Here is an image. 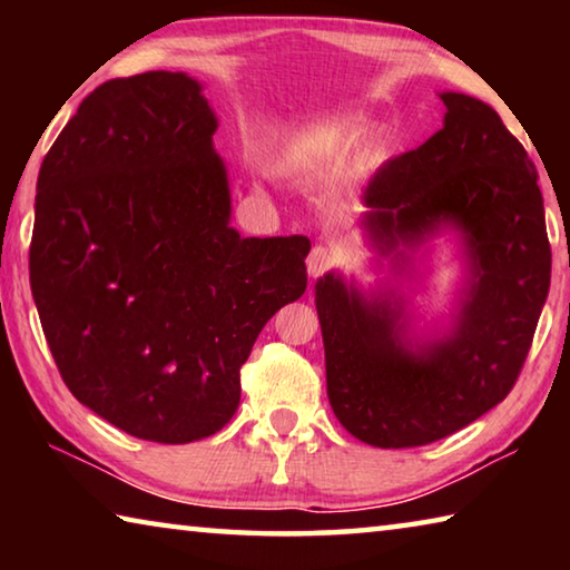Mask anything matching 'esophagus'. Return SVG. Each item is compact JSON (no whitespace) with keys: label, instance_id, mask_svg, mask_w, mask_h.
Masks as SVG:
<instances>
[{"label":"esophagus","instance_id":"esophagus-1","mask_svg":"<svg viewBox=\"0 0 570 570\" xmlns=\"http://www.w3.org/2000/svg\"><path fill=\"white\" fill-rule=\"evenodd\" d=\"M336 262V254L330 246H314L312 254L306 258V272L308 276H322L332 268V264Z\"/></svg>","mask_w":570,"mask_h":570}]
</instances>
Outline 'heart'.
Segmentation results:
<instances>
[{"label":"heart","mask_w":570,"mask_h":570,"mask_svg":"<svg viewBox=\"0 0 570 570\" xmlns=\"http://www.w3.org/2000/svg\"><path fill=\"white\" fill-rule=\"evenodd\" d=\"M360 132V120L344 118V115H334V118H316L296 128L286 130L282 138L274 142L272 153H268V163L276 173H306L314 168H322L332 163L350 148L354 135ZM387 156L382 138H372L366 142L362 163L364 166H377Z\"/></svg>","instance_id":"heart-1"}]
</instances>
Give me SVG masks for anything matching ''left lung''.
<instances>
[{
    "label": "left lung",
    "mask_w": 570,
    "mask_h": 570,
    "mask_svg": "<svg viewBox=\"0 0 570 570\" xmlns=\"http://www.w3.org/2000/svg\"><path fill=\"white\" fill-rule=\"evenodd\" d=\"M442 128L364 188L362 226L404 266L442 228L462 236L468 286L452 330L410 340L400 294L316 282L326 394L344 430L374 448H420L493 410L513 390L551 286L543 196L525 148L482 100L440 92Z\"/></svg>",
    "instance_id": "8db88e82"
}]
</instances>
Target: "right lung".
Masks as SVG:
<instances>
[{"label":"right lung","mask_w":570,"mask_h":570,"mask_svg":"<svg viewBox=\"0 0 570 570\" xmlns=\"http://www.w3.org/2000/svg\"><path fill=\"white\" fill-rule=\"evenodd\" d=\"M186 72L102 82L37 178L30 284L57 370L132 438L186 445L234 417L258 332L306 292V236L244 238Z\"/></svg>","instance_id":"1"}]
</instances>
